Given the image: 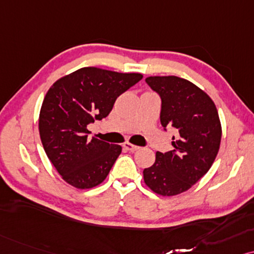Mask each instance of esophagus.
Segmentation results:
<instances>
[{
  "mask_svg": "<svg viewBox=\"0 0 254 254\" xmlns=\"http://www.w3.org/2000/svg\"><path fill=\"white\" fill-rule=\"evenodd\" d=\"M123 146H124V148H127V151H131V152L139 150V146H137V145H132L130 143H124Z\"/></svg>",
  "mask_w": 254,
  "mask_h": 254,
  "instance_id": "34e87169",
  "label": "esophagus"
}]
</instances>
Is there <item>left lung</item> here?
<instances>
[{
    "label": "left lung",
    "mask_w": 254,
    "mask_h": 254,
    "mask_svg": "<svg viewBox=\"0 0 254 254\" xmlns=\"http://www.w3.org/2000/svg\"><path fill=\"white\" fill-rule=\"evenodd\" d=\"M146 83L160 96V122L172 127L173 150L157 152L145 168L144 181L154 192L173 196L188 190L207 172L218 153L222 127L215 103L190 81L178 76H150Z\"/></svg>",
    "instance_id": "1"
}]
</instances>
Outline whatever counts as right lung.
I'll use <instances>...</instances> for the list:
<instances>
[{
	"mask_svg": "<svg viewBox=\"0 0 254 254\" xmlns=\"http://www.w3.org/2000/svg\"><path fill=\"white\" fill-rule=\"evenodd\" d=\"M141 79L139 73L83 67L50 88L40 109L39 134L50 161L67 184L93 188L109 174L122 147L89 139L87 127L107 117L117 97Z\"/></svg>",
	"mask_w": 254,
	"mask_h": 254,
	"instance_id": "add662e5",
	"label": "right lung"
}]
</instances>
